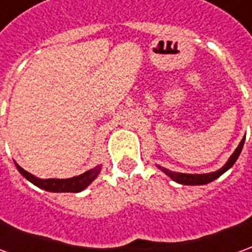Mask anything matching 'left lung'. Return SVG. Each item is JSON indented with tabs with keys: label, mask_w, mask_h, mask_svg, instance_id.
<instances>
[{
	"label": "left lung",
	"mask_w": 252,
	"mask_h": 252,
	"mask_svg": "<svg viewBox=\"0 0 252 252\" xmlns=\"http://www.w3.org/2000/svg\"><path fill=\"white\" fill-rule=\"evenodd\" d=\"M244 144V137L242 139V142L238 146V148L235 150V153L231 155V158L228 159V162L221 169L217 170L215 173H209V174H184V173H174V171H170L167 169H163V167H159L163 173L169 175L170 178L178 184H182V185H205V184H209L212 181H215L216 178H219L220 175L224 174L228 169H231L233 166V163L236 162V159L239 158V155L242 153V148H243Z\"/></svg>",
	"instance_id": "left-lung-1"
}]
</instances>
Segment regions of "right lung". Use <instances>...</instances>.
Returning <instances> with one entry per match:
<instances>
[{
  "label": "right lung",
  "instance_id": "right-lung-1",
  "mask_svg": "<svg viewBox=\"0 0 252 252\" xmlns=\"http://www.w3.org/2000/svg\"><path fill=\"white\" fill-rule=\"evenodd\" d=\"M14 164H16V167H17L20 173L24 175L25 178L30 181V182H32L33 185L40 188V189H44L47 191H52V193H78V191L85 189L86 186L90 185L97 178V175L101 171V167L97 166V167L89 170L86 173L78 175V177H74V178H67V180H57V178L40 180V178H36L35 175L30 174L24 169H21L17 163Z\"/></svg>",
  "mask_w": 252,
  "mask_h": 252
}]
</instances>
